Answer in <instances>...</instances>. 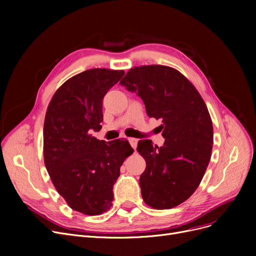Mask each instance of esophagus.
Returning a JSON list of instances; mask_svg holds the SVG:
<instances>
[{"mask_svg":"<svg viewBox=\"0 0 256 256\" xmlns=\"http://www.w3.org/2000/svg\"><path fill=\"white\" fill-rule=\"evenodd\" d=\"M128 142H130V144L132 145V147L134 150H136L137 148V145H138V139H136V138H128Z\"/></svg>","mask_w":256,"mask_h":256,"instance_id":"esophagus-1","label":"esophagus"}]
</instances>
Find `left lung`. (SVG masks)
Wrapping results in <instances>:
<instances>
[{"mask_svg":"<svg viewBox=\"0 0 256 256\" xmlns=\"http://www.w3.org/2000/svg\"><path fill=\"white\" fill-rule=\"evenodd\" d=\"M120 85L136 92L147 115L163 122V146L138 142L146 160L139 180L144 202L156 210L176 208L196 191L210 163L214 130L206 104L190 80L169 66L134 67Z\"/></svg>","mask_w":256,"mask_h":256,"instance_id":"8db88e82","label":"left lung"}]
</instances>
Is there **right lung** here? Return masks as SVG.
<instances>
[{"label":"right lung","mask_w":256,"mask_h":256,"mask_svg":"<svg viewBox=\"0 0 256 256\" xmlns=\"http://www.w3.org/2000/svg\"><path fill=\"white\" fill-rule=\"evenodd\" d=\"M124 70H88L68 78L48 104L44 126V158L48 176L70 208L96 216L112 206L113 186L134 152L126 139L98 140L102 100Z\"/></svg>","instance_id":"obj_1"}]
</instances>
